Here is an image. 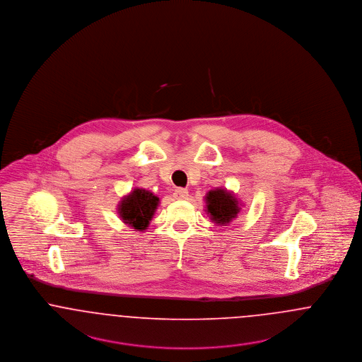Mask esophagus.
Instances as JSON below:
<instances>
[{
    "instance_id": "34e87169",
    "label": "esophagus",
    "mask_w": 362,
    "mask_h": 362,
    "mask_svg": "<svg viewBox=\"0 0 362 362\" xmlns=\"http://www.w3.org/2000/svg\"><path fill=\"white\" fill-rule=\"evenodd\" d=\"M173 197H175L176 199H186V198L189 197V189L177 187V189L173 191Z\"/></svg>"
}]
</instances>
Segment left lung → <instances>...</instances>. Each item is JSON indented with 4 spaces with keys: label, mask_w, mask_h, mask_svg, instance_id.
Instances as JSON below:
<instances>
[{
    "label": "left lung",
    "mask_w": 362,
    "mask_h": 362,
    "mask_svg": "<svg viewBox=\"0 0 362 362\" xmlns=\"http://www.w3.org/2000/svg\"><path fill=\"white\" fill-rule=\"evenodd\" d=\"M205 201L207 214L216 224H229L240 211L238 199L224 189H210Z\"/></svg>",
    "instance_id": "left-lung-1"
}]
</instances>
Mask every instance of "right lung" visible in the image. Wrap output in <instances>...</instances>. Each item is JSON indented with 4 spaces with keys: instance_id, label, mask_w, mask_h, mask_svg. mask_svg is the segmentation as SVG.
Segmentation results:
<instances>
[{
    "instance_id": "1",
    "label": "right lung",
    "mask_w": 362,
    "mask_h": 362,
    "mask_svg": "<svg viewBox=\"0 0 362 362\" xmlns=\"http://www.w3.org/2000/svg\"><path fill=\"white\" fill-rule=\"evenodd\" d=\"M158 206V198L153 192L144 189H134L129 195L122 198L118 213L124 224L145 230L151 223L156 209Z\"/></svg>"
}]
</instances>
